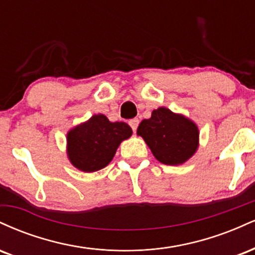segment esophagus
<instances>
[{
	"label": "esophagus",
	"instance_id": "obj_1",
	"mask_svg": "<svg viewBox=\"0 0 255 255\" xmlns=\"http://www.w3.org/2000/svg\"><path fill=\"white\" fill-rule=\"evenodd\" d=\"M129 126L131 127V129H133V131H135L136 128H137V126H139V120H137V119L130 120Z\"/></svg>",
	"mask_w": 255,
	"mask_h": 255
}]
</instances>
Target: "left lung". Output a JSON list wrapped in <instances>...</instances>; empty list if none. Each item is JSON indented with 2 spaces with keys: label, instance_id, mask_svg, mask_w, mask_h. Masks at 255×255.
Listing matches in <instances>:
<instances>
[{
  "label": "left lung",
  "instance_id": "1",
  "mask_svg": "<svg viewBox=\"0 0 255 255\" xmlns=\"http://www.w3.org/2000/svg\"><path fill=\"white\" fill-rule=\"evenodd\" d=\"M136 134L145 140L158 162L165 165L183 164L199 147L197 124L165 107L153 110L150 119L142 120Z\"/></svg>",
  "mask_w": 255,
  "mask_h": 255
}]
</instances>
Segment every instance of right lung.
Here are the masks:
<instances>
[{
    "mask_svg": "<svg viewBox=\"0 0 255 255\" xmlns=\"http://www.w3.org/2000/svg\"><path fill=\"white\" fill-rule=\"evenodd\" d=\"M133 130L126 122H111L97 114L67 133V157L71 164L84 172H95L113 160L120 144Z\"/></svg>",
    "mask_w": 255,
    "mask_h": 255,
    "instance_id": "1",
    "label": "right lung"
}]
</instances>
